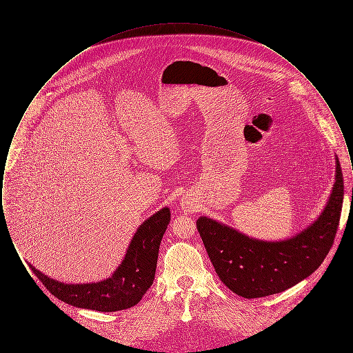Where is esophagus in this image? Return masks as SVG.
<instances>
[{"mask_svg":"<svg viewBox=\"0 0 353 353\" xmlns=\"http://www.w3.org/2000/svg\"><path fill=\"white\" fill-rule=\"evenodd\" d=\"M183 208H184L185 210H188V212H190V210H192V206L189 205V202H183Z\"/></svg>","mask_w":353,"mask_h":353,"instance_id":"34e87169","label":"esophagus"}]
</instances>
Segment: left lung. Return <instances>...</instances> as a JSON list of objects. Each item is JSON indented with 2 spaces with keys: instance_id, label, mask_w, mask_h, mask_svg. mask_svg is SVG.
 <instances>
[{
  "instance_id": "obj_1",
  "label": "left lung",
  "mask_w": 353,
  "mask_h": 353,
  "mask_svg": "<svg viewBox=\"0 0 353 353\" xmlns=\"http://www.w3.org/2000/svg\"><path fill=\"white\" fill-rule=\"evenodd\" d=\"M335 184L323 212L302 232L279 241H263L201 216L197 230L223 282L234 294L263 298L298 285L319 269L330 252L340 221L344 183L335 156Z\"/></svg>"
}]
</instances>
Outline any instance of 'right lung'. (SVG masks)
<instances>
[{"instance_id": "add662e5", "label": "right lung", "mask_w": 353, "mask_h": 353, "mask_svg": "<svg viewBox=\"0 0 353 353\" xmlns=\"http://www.w3.org/2000/svg\"><path fill=\"white\" fill-rule=\"evenodd\" d=\"M170 222L169 208H163L145 219L136 230L127 252L114 274L94 283H63L35 269L37 278L62 302L78 308L115 312L141 301L154 279L159 248Z\"/></svg>"}]
</instances>
